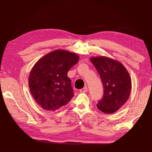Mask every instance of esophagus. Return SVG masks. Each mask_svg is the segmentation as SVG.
<instances>
[{
  "label": "esophagus",
  "mask_w": 152,
  "mask_h": 152,
  "mask_svg": "<svg viewBox=\"0 0 152 152\" xmlns=\"http://www.w3.org/2000/svg\"><path fill=\"white\" fill-rule=\"evenodd\" d=\"M87 91H88L87 86H85V87H84L82 89H81V90H80V91L82 92V93H84V92H86Z\"/></svg>",
  "instance_id": "obj_1"
}]
</instances>
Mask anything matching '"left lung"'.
Returning <instances> with one entry per match:
<instances>
[{"label":"left lung","instance_id":"left-lung-1","mask_svg":"<svg viewBox=\"0 0 152 152\" xmlns=\"http://www.w3.org/2000/svg\"><path fill=\"white\" fill-rule=\"evenodd\" d=\"M103 86V96L97 108L107 114L113 113L126 102L131 90V80L121 62L106 56L91 57Z\"/></svg>","mask_w":152,"mask_h":152}]
</instances>
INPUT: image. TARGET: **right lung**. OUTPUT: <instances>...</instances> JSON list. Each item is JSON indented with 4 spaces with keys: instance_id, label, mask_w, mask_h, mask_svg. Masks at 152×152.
<instances>
[{
    "instance_id": "obj_1",
    "label": "right lung",
    "mask_w": 152,
    "mask_h": 152,
    "mask_svg": "<svg viewBox=\"0 0 152 152\" xmlns=\"http://www.w3.org/2000/svg\"><path fill=\"white\" fill-rule=\"evenodd\" d=\"M79 61L76 53L58 49L41 58L29 76V87L35 102L46 111L66 105L74 96L67 73Z\"/></svg>"
}]
</instances>
